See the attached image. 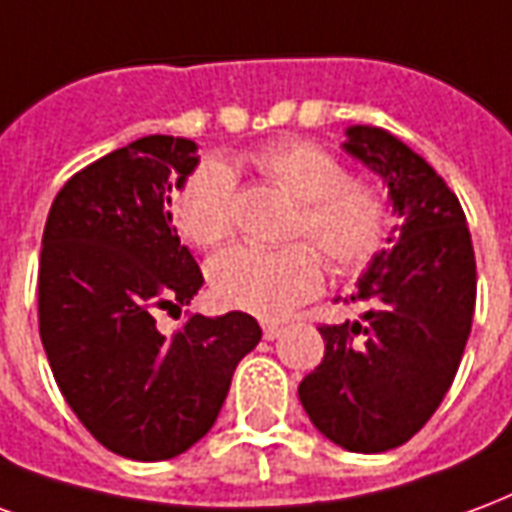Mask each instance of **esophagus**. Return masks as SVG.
Returning <instances> with one entry per match:
<instances>
[{"label": "esophagus", "instance_id": "esophagus-1", "mask_svg": "<svg viewBox=\"0 0 512 512\" xmlns=\"http://www.w3.org/2000/svg\"><path fill=\"white\" fill-rule=\"evenodd\" d=\"M261 330H264V338H267V341H275V338H281L283 324L264 322V324H261Z\"/></svg>", "mask_w": 512, "mask_h": 512}]
</instances>
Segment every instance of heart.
Listing matches in <instances>:
<instances>
[{"label": "heart", "instance_id": "b5f03b06", "mask_svg": "<svg viewBox=\"0 0 512 512\" xmlns=\"http://www.w3.org/2000/svg\"><path fill=\"white\" fill-rule=\"evenodd\" d=\"M253 166L300 201L292 237H308L327 267L341 275L363 270L387 231V201L374 185L349 179L330 149L302 138L272 141L253 155ZM234 174L220 160H204L174 199L177 229L196 245H215L231 231ZM294 242L278 251L231 245L210 261V289L226 308L283 316L322 286V261Z\"/></svg>", "mask_w": 512, "mask_h": 512}]
</instances>
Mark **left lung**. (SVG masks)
Masks as SVG:
<instances>
[{"instance_id":"left-lung-1","label":"left lung","mask_w":512,"mask_h":512,"mask_svg":"<svg viewBox=\"0 0 512 512\" xmlns=\"http://www.w3.org/2000/svg\"><path fill=\"white\" fill-rule=\"evenodd\" d=\"M341 147L382 177L398 223L349 297L365 313L319 327L324 360L297 393L330 442L384 453L409 442L453 384L475 313V251L455 193L401 138L352 125Z\"/></svg>"}]
</instances>
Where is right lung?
Returning <instances> with one entry per match:
<instances>
[{
	"label": "right lung",
	"instance_id": "add662e5",
	"mask_svg": "<svg viewBox=\"0 0 512 512\" xmlns=\"http://www.w3.org/2000/svg\"><path fill=\"white\" fill-rule=\"evenodd\" d=\"M196 166L190 138H136L67 179L43 231L37 316L54 379L89 434L133 461L196 445L261 341L242 311L193 313L177 335L155 324L204 283L171 223V196Z\"/></svg>",
	"mask_w": 512,
	"mask_h": 512
}]
</instances>
